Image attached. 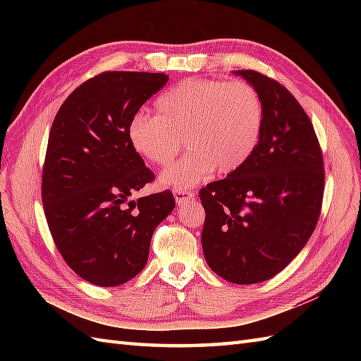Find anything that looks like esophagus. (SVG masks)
Segmentation results:
<instances>
[{
	"label": "esophagus",
	"instance_id": "1",
	"mask_svg": "<svg viewBox=\"0 0 361 361\" xmlns=\"http://www.w3.org/2000/svg\"><path fill=\"white\" fill-rule=\"evenodd\" d=\"M173 195H175V200L178 204H185L189 200H192L194 198V190H189V189H175L173 190Z\"/></svg>",
	"mask_w": 361,
	"mask_h": 361
}]
</instances>
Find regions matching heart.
<instances>
[{
	"label": "heart",
	"instance_id": "heart-1",
	"mask_svg": "<svg viewBox=\"0 0 361 361\" xmlns=\"http://www.w3.org/2000/svg\"><path fill=\"white\" fill-rule=\"evenodd\" d=\"M155 116L140 113L128 124V141L149 163L166 166L181 150L189 153L159 175L164 188H192L216 171L228 175L255 152L264 126L256 88L242 80L194 79L161 94Z\"/></svg>",
	"mask_w": 361,
	"mask_h": 361
}]
</instances>
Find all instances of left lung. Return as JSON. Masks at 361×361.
I'll use <instances>...</instances> for the list:
<instances>
[{"instance_id":"obj_1","label":"left lung","mask_w":361,"mask_h":361,"mask_svg":"<svg viewBox=\"0 0 361 361\" xmlns=\"http://www.w3.org/2000/svg\"><path fill=\"white\" fill-rule=\"evenodd\" d=\"M256 88L264 126L255 152L200 190L204 259L220 278L257 283L282 271L319 219L324 164L318 137L293 94L257 71H234Z\"/></svg>"}]
</instances>
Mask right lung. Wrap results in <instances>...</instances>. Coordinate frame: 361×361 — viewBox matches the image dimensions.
<instances>
[{"mask_svg": "<svg viewBox=\"0 0 361 361\" xmlns=\"http://www.w3.org/2000/svg\"><path fill=\"white\" fill-rule=\"evenodd\" d=\"M167 80L164 73H102L75 88L52 122L44 216L65 262L94 286L116 287L141 273L153 231L175 208L171 190L132 200L155 175L127 135Z\"/></svg>", "mask_w": 361, "mask_h": 361, "instance_id": "right-lung-1", "label": "right lung"}]
</instances>
